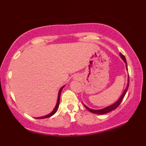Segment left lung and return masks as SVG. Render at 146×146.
I'll use <instances>...</instances> for the list:
<instances>
[{
  "label": "left lung",
  "mask_w": 146,
  "mask_h": 146,
  "mask_svg": "<svg viewBox=\"0 0 146 146\" xmlns=\"http://www.w3.org/2000/svg\"><path fill=\"white\" fill-rule=\"evenodd\" d=\"M120 56H121V58H122V60H123V61H124V62L126 64V60H125V56H123V55L122 54V53H120ZM126 68H127V70H128V66H127V65H126ZM128 86H129V75H128V84H127L126 88H125L124 91H123V94L121 95V96L120 97V98L119 99V100L117 102H115V103L109 106L106 107V108H103V109H100V110L90 109V108H88V107L86 106H84L85 108H86L88 110H89L90 113H95V114H99V115H103V114H106V113H109V112L112 111V110H115L117 108V107L119 106V105L120 104H121L122 100H123V98H124L125 93H126L127 90H128Z\"/></svg>",
  "instance_id": "1"
}]
</instances>
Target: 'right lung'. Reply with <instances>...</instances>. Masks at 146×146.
Wrapping results in <instances>:
<instances>
[{
  "label": "right lung",
  "instance_id": "add662e5",
  "mask_svg": "<svg viewBox=\"0 0 146 146\" xmlns=\"http://www.w3.org/2000/svg\"><path fill=\"white\" fill-rule=\"evenodd\" d=\"M64 86L62 87L61 88H60V90H59V93H58V100H57V104L56 105V106H55L54 109L53 110V111L51 112V113L48 114L47 115H45V116H43V117H36V119H44V118H48V117H51L52 115H54L55 113H56V111L58 110V107H59V104H60V94H61V92L62 90V88H64Z\"/></svg>",
  "mask_w": 146,
  "mask_h": 146
}]
</instances>
